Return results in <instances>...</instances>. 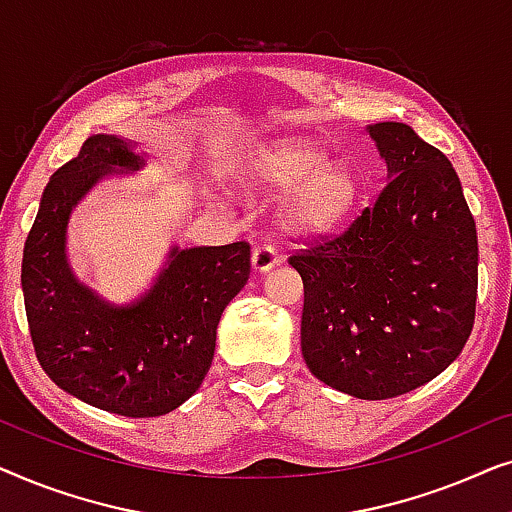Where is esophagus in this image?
Returning <instances> with one entry per match:
<instances>
[{
    "label": "esophagus",
    "mask_w": 512,
    "mask_h": 512,
    "mask_svg": "<svg viewBox=\"0 0 512 512\" xmlns=\"http://www.w3.org/2000/svg\"><path fill=\"white\" fill-rule=\"evenodd\" d=\"M279 263V254L272 244H258L251 254V265H254L256 272H268Z\"/></svg>",
    "instance_id": "1"
}]
</instances>
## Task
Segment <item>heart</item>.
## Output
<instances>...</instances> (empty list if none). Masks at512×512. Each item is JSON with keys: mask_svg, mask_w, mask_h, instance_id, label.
<instances>
[{"mask_svg": "<svg viewBox=\"0 0 512 512\" xmlns=\"http://www.w3.org/2000/svg\"><path fill=\"white\" fill-rule=\"evenodd\" d=\"M247 177L268 188H284V219L314 233L338 223L356 200L354 174L303 139H275L249 156Z\"/></svg>", "mask_w": 512, "mask_h": 512, "instance_id": "heart-1", "label": "heart"}]
</instances>
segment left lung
Returning a JSON list of instances; mask_svg holds the SVG:
<instances>
[{
	"label": "left lung",
	"mask_w": 512,
	"mask_h": 512,
	"mask_svg": "<svg viewBox=\"0 0 512 512\" xmlns=\"http://www.w3.org/2000/svg\"><path fill=\"white\" fill-rule=\"evenodd\" d=\"M368 135L387 184L338 235L293 251L303 277L300 347L312 375L366 401L431 382L475 321L478 235L450 160L410 125Z\"/></svg>",
	"instance_id": "obj_1"
}]
</instances>
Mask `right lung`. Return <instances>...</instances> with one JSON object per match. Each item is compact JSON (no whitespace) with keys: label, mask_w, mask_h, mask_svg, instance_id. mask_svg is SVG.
Returning <instances> with one entry per match:
<instances>
[{"label":"right lung","mask_w":512,"mask_h":512,"mask_svg":"<svg viewBox=\"0 0 512 512\" xmlns=\"http://www.w3.org/2000/svg\"><path fill=\"white\" fill-rule=\"evenodd\" d=\"M130 142L93 135L48 181L25 240V312L46 375L79 401L123 417L172 412L200 389L214 359L216 326L247 284L249 242L172 249L149 291L111 305L74 277L67 221L97 181L137 172Z\"/></svg>","instance_id":"right-lung-1"}]
</instances>
